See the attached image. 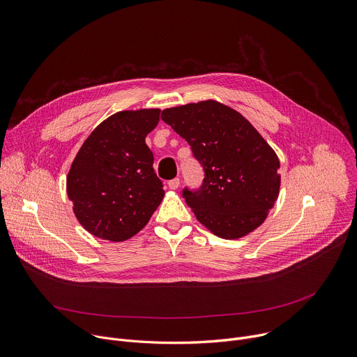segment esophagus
<instances>
[{
    "instance_id": "obj_1",
    "label": "esophagus",
    "mask_w": 357,
    "mask_h": 357,
    "mask_svg": "<svg viewBox=\"0 0 357 357\" xmlns=\"http://www.w3.org/2000/svg\"><path fill=\"white\" fill-rule=\"evenodd\" d=\"M179 185H181V181H179L178 178H175V179H172V181L168 182V186H169V189H172V190H176V189L179 188Z\"/></svg>"
}]
</instances>
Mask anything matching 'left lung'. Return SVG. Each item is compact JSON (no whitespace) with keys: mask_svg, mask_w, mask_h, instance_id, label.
Returning a JSON list of instances; mask_svg holds the SVG:
<instances>
[{"mask_svg":"<svg viewBox=\"0 0 357 357\" xmlns=\"http://www.w3.org/2000/svg\"><path fill=\"white\" fill-rule=\"evenodd\" d=\"M161 119L188 141L205 169L200 189L182 193L196 219L226 240L261 226L281 185L280 160L261 134L216 100L165 109Z\"/></svg>","mask_w":357,"mask_h":357,"instance_id":"left-lung-1","label":"left lung"}]
</instances>
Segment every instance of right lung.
<instances>
[{"label":"right lung","mask_w":357,"mask_h":357,"mask_svg":"<svg viewBox=\"0 0 357 357\" xmlns=\"http://www.w3.org/2000/svg\"><path fill=\"white\" fill-rule=\"evenodd\" d=\"M160 109L119 112L100 123L75 157L66 190L79 223L93 236L124 241L149 222L164 199L145 137Z\"/></svg>","instance_id":"1"}]
</instances>
